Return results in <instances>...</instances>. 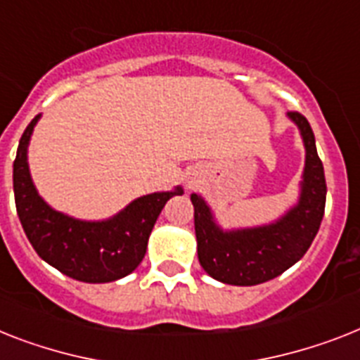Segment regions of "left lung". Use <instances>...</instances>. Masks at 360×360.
Wrapping results in <instances>:
<instances>
[{
  "mask_svg": "<svg viewBox=\"0 0 360 360\" xmlns=\"http://www.w3.org/2000/svg\"><path fill=\"white\" fill-rule=\"evenodd\" d=\"M287 117L304 139L305 167L298 202L285 215L263 226L224 230L207 202L197 193L191 195L198 261L213 280L239 287L274 280L304 257L319 233L328 193L323 165L309 121L298 112H289Z\"/></svg>",
  "mask_w": 360,
  "mask_h": 360,
  "instance_id": "8db88e82",
  "label": "left lung"
}]
</instances>
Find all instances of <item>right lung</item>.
<instances>
[{"label": "right lung", "mask_w": 360, "mask_h": 360, "mask_svg": "<svg viewBox=\"0 0 360 360\" xmlns=\"http://www.w3.org/2000/svg\"><path fill=\"white\" fill-rule=\"evenodd\" d=\"M40 114L29 123L18 145L13 182L16 212L27 239L41 259L62 274L84 283H108L129 276L143 261L148 236L173 191L143 195L105 221H80L56 212L32 184L27 148Z\"/></svg>", "instance_id": "1"}]
</instances>
